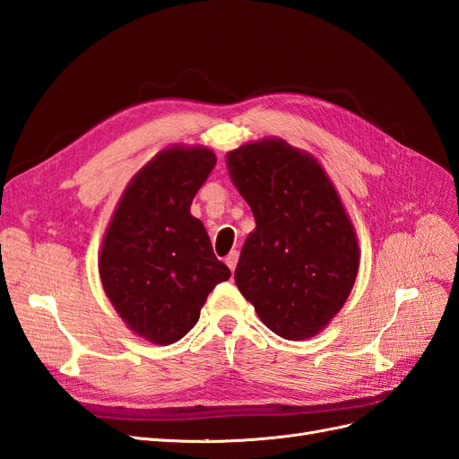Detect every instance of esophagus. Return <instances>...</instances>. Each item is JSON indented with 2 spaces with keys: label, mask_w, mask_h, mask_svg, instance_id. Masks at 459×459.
Instances as JSON below:
<instances>
[{
  "label": "esophagus",
  "mask_w": 459,
  "mask_h": 459,
  "mask_svg": "<svg viewBox=\"0 0 459 459\" xmlns=\"http://www.w3.org/2000/svg\"><path fill=\"white\" fill-rule=\"evenodd\" d=\"M238 260H239V253L238 251H231L228 256H226V264H228V268L233 272L235 270V266H238Z\"/></svg>",
  "instance_id": "obj_1"
}]
</instances>
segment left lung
Segmentation results:
<instances>
[{"label": "left lung", "instance_id": "8db88e82", "mask_svg": "<svg viewBox=\"0 0 459 459\" xmlns=\"http://www.w3.org/2000/svg\"><path fill=\"white\" fill-rule=\"evenodd\" d=\"M228 169L256 221L235 283L275 335L308 339L341 310L358 273L356 233L337 191L314 157L283 140L228 152Z\"/></svg>", "mask_w": 459, "mask_h": 459}]
</instances>
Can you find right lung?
Masks as SVG:
<instances>
[{
    "instance_id": "obj_1",
    "label": "right lung",
    "mask_w": 459,
    "mask_h": 459,
    "mask_svg": "<svg viewBox=\"0 0 459 459\" xmlns=\"http://www.w3.org/2000/svg\"><path fill=\"white\" fill-rule=\"evenodd\" d=\"M214 164L206 147L159 152L134 176L107 230L103 289L128 327L151 342L186 337L208 293L231 275L189 212Z\"/></svg>"
}]
</instances>
